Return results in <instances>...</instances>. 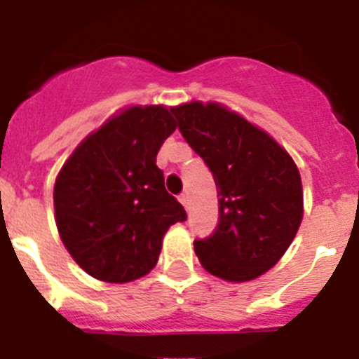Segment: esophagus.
<instances>
[{
	"label": "esophagus",
	"instance_id": "esophagus-1",
	"mask_svg": "<svg viewBox=\"0 0 359 359\" xmlns=\"http://www.w3.org/2000/svg\"><path fill=\"white\" fill-rule=\"evenodd\" d=\"M177 199H180V203H182L183 207H185L187 210H189V196H187V194H180V196H177Z\"/></svg>",
	"mask_w": 359,
	"mask_h": 359
}]
</instances>
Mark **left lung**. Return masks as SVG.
<instances>
[{"mask_svg":"<svg viewBox=\"0 0 359 359\" xmlns=\"http://www.w3.org/2000/svg\"><path fill=\"white\" fill-rule=\"evenodd\" d=\"M172 115L217 187V228L194 241L199 262L230 282L266 273L290 248L302 221L297 165L271 136L219 104H183Z\"/></svg>","mask_w":359,"mask_h":359,"instance_id":"1","label":"left lung"}]
</instances>
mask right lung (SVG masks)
<instances>
[{
	"label": "right lung",
	"mask_w": 359,
	"mask_h": 359,
	"mask_svg": "<svg viewBox=\"0 0 359 359\" xmlns=\"http://www.w3.org/2000/svg\"><path fill=\"white\" fill-rule=\"evenodd\" d=\"M174 129L172 109L129 107L88 136L57 176V230L73 261L91 277H144L156 264L165 231L187 219L156 165Z\"/></svg>",
	"instance_id": "add662e5"
}]
</instances>
